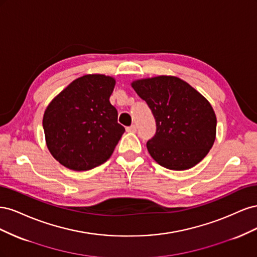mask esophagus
<instances>
[{"label": "esophagus", "mask_w": 257, "mask_h": 257, "mask_svg": "<svg viewBox=\"0 0 257 257\" xmlns=\"http://www.w3.org/2000/svg\"><path fill=\"white\" fill-rule=\"evenodd\" d=\"M126 131L130 132V133H135V132H136V125H134V124H133V125L127 126Z\"/></svg>", "instance_id": "34e87169"}]
</instances>
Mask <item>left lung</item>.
Instances as JSON below:
<instances>
[{"label": "left lung", "mask_w": 257, "mask_h": 257, "mask_svg": "<svg viewBox=\"0 0 257 257\" xmlns=\"http://www.w3.org/2000/svg\"><path fill=\"white\" fill-rule=\"evenodd\" d=\"M132 87L155 119L157 132L147 143L154 161L172 170L198 164L215 141L216 116L208 100L174 76L136 80Z\"/></svg>", "instance_id": "8db88e82"}]
</instances>
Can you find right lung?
<instances>
[{"label": "right lung", "mask_w": 257, "mask_h": 257, "mask_svg": "<svg viewBox=\"0 0 257 257\" xmlns=\"http://www.w3.org/2000/svg\"><path fill=\"white\" fill-rule=\"evenodd\" d=\"M114 84L109 76L84 75L69 83L46 108V144L60 164L83 172L111 157L125 132L109 102Z\"/></svg>", "instance_id": "obj_1"}]
</instances>
